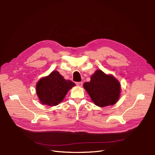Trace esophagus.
<instances>
[{"label": "esophagus", "mask_w": 155, "mask_h": 155, "mask_svg": "<svg viewBox=\"0 0 155 155\" xmlns=\"http://www.w3.org/2000/svg\"><path fill=\"white\" fill-rule=\"evenodd\" d=\"M76 85L77 86H79V87H82V85H83V82H76Z\"/></svg>", "instance_id": "obj_1"}]
</instances>
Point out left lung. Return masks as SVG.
I'll use <instances>...</instances> for the list:
<instances>
[{
	"mask_svg": "<svg viewBox=\"0 0 155 155\" xmlns=\"http://www.w3.org/2000/svg\"><path fill=\"white\" fill-rule=\"evenodd\" d=\"M84 88L92 102L99 107L115 104L120 94V84L112 75H107L97 70L91 77V81L84 84Z\"/></svg>",
	"mask_w": 155,
	"mask_h": 155,
	"instance_id": "obj_1",
	"label": "left lung"
}]
</instances>
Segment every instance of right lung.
<instances>
[{
  "instance_id": "1",
  "label": "right lung",
  "mask_w": 155,
  "mask_h": 155,
  "mask_svg": "<svg viewBox=\"0 0 155 155\" xmlns=\"http://www.w3.org/2000/svg\"><path fill=\"white\" fill-rule=\"evenodd\" d=\"M75 85L71 81L65 80L58 71H53L38 81L36 91L42 104L55 106L63 101L68 91Z\"/></svg>"
}]
</instances>
